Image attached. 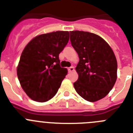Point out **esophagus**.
<instances>
[{
    "instance_id": "34e87169",
    "label": "esophagus",
    "mask_w": 133,
    "mask_h": 133,
    "mask_svg": "<svg viewBox=\"0 0 133 133\" xmlns=\"http://www.w3.org/2000/svg\"><path fill=\"white\" fill-rule=\"evenodd\" d=\"M74 71V68L73 66L69 67V68H68V71H69V72H71V71Z\"/></svg>"
}]
</instances>
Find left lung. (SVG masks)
<instances>
[{
    "label": "left lung",
    "instance_id": "left-lung-1",
    "mask_svg": "<svg viewBox=\"0 0 133 133\" xmlns=\"http://www.w3.org/2000/svg\"><path fill=\"white\" fill-rule=\"evenodd\" d=\"M70 41L79 61L74 83L79 95L90 102L103 99L117 80V62L113 51L101 37L84 31L70 32Z\"/></svg>",
    "mask_w": 133,
    "mask_h": 133
}]
</instances>
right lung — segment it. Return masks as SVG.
<instances>
[{
  "mask_svg": "<svg viewBox=\"0 0 133 133\" xmlns=\"http://www.w3.org/2000/svg\"><path fill=\"white\" fill-rule=\"evenodd\" d=\"M68 31H56L35 37L24 49L17 75L21 87L30 98L38 102L52 99L68 74L61 68L59 54L69 41Z\"/></svg>",
  "mask_w": 133,
  "mask_h": 133,
  "instance_id": "1",
  "label": "right lung"
}]
</instances>
